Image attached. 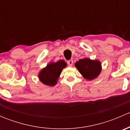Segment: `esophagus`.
<instances>
[{
  "mask_svg": "<svg viewBox=\"0 0 130 130\" xmlns=\"http://www.w3.org/2000/svg\"><path fill=\"white\" fill-rule=\"evenodd\" d=\"M73 63V60H69V61H67L68 65H69V66H70V67H72V66Z\"/></svg>",
  "mask_w": 130,
  "mask_h": 130,
  "instance_id": "obj_1",
  "label": "esophagus"
}]
</instances>
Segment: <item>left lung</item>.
Instances as JSON below:
<instances>
[{"mask_svg": "<svg viewBox=\"0 0 130 130\" xmlns=\"http://www.w3.org/2000/svg\"><path fill=\"white\" fill-rule=\"evenodd\" d=\"M75 66L84 78L89 80L96 78L101 70V63L98 60H91L88 58L80 59L75 63Z\"/></svg>", "mask_w": 130, "mask_h": 130, "instance_id": "1", "label": "left lung"}]
</instances>
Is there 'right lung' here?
<instances>
[{"instance_id": "obj_1", "label": "right lung", "mask_w": 130, "mask_h": 130, "mask_svg": "<svg viewBox=\"0 0 130 130\" xmlns=\"http://www.w3.org/2000/svg\"><path fill=\"white\" fill-rule=\"evenodd\" d=\"M67 66L63 60H60L55 63H51L43 69L39 74L41 82L44 84L54 86L57 83V80L61 74L62 69Z\"/></svg>"}]
</instances>
